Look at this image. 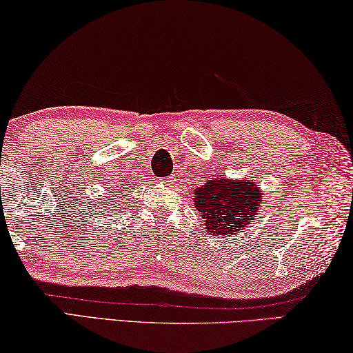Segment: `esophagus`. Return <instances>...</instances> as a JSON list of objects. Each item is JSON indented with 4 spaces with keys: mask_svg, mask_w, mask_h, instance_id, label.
<instances>
[{
    "mask_svg": "<svg viewBox=\"0 0 353 353\" xmlns=\"http://www.w3.org/2000/svg\"><path fill=\"white\" fill-rule=\"evenodd\" d=\"M173 181H175V180H173V176H170V178H163V180H161V183H163V184H172Z\"/></svg>",
    "mask_w": 353,
    "mask_h": 353,
    "instance_id": "34e87169",
    "label": "esophagus"
}]
</instances>
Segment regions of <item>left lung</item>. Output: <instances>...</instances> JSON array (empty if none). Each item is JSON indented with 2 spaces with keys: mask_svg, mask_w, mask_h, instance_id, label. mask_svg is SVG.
Returning a JSON list of instances; mask_svg holds the SVG:
<instances>
[{
  "mask_svg": "<svg viewBox=\"0 0 353 353\" xmlns=\"http://www.w3.org/2000/svg\"><path fill=\"white\" fill-rule=\"evenodd\" d=\"M192 194L203 227L216 238L242 233L250 222H255L264 205L263 190L252 178H210Z\"/></svg>",
  "mask_w": 353,
  "mask_h": 353,
  "instance_id": "8db88e82",
  "label": "left lung"
}]
</instances>
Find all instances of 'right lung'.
<instances>
[{
	"label": "right lung",
	"mask_w": 353,
	"mask_h": 353,
	"mask_svg": "<svg viewBox=\"0 0 353 353\" xmlns=\"http://www.w3.org/2000/svg\"><path fill=\"white\" fill-rule=\"evenodd\" d=\"M111 194H112V192H111ZM120 194H122V190H119V192H117V190L114 189V195H111V197H122V195H120ZM114 201L119 205V200H117V199H111V200L106 199L105 201H103V205H108V208H112Z\"/></svg>",
	"instance_id": "right-lung-1"
}]
</instances>
